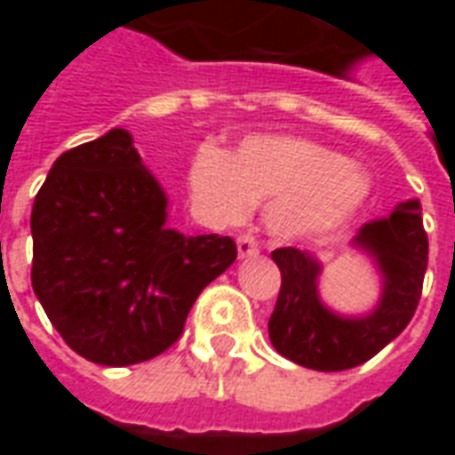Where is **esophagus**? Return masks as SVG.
I'll use <instances>...</instances> for the list:
<instances>
[{
    "instance_id": "esophagus-1",
    "label": "esophagus",
    "mask_w": 455,
    "mask_h": 455,
    "mask_svg": "<svg viewBox=\"0 0 455 455\" xmlns=\"http://www.w3.org/2000/svg\"><path fill=\"white\" fill-rule=\"evenodd\" d=\"M236 248H238V258L258 256V241L253 236H248V234L236 238Z\"/></svg>"
}]
</instances>
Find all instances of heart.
<instances>
[{
  "label": "heart",
  "instance_id": "1",
  "mask_svg": "<svg viewBox=\"0 0 455 455\" xmlns=\"http://www.w3.org/2000/svg\"><path fill=\"white\" fill-rule=\"evenodd\" d=\"M189 195L214 224H238L269 202L267 228L295 241L351 219L371 197L365 170L339 150L297 136H251L231 156L202 146L189 163Z\"/></svg>",
  "mask_w": 455,
  "mask_h": 455
}]
</instances>
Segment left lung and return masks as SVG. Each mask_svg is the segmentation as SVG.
<instances>
[{"mask_svg":"<svg viewBox=\"0 0 455 455\" xmlns=\"http://www.w3.org/2000/svg\"><path fill=\"white\" fill-rule=\"evenodd\" d=\"M353 243L375 258L385 277L380 302L365 316H339L324 307L316 292L322 266L312 253L292 246L270 253L283 285L267 334L297 365L322 372L355 368L397 339L417 312L429 260L419 202H400L390 217L365 224Z\"/></svg>","mask_w":455,"mask_h":455,"instance_id":"8db88e82","label":"left lung"}]
</instances>
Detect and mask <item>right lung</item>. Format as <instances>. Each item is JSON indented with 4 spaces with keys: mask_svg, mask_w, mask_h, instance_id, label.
I'll return each instance as SVG.
<instances>
[{
    "mask_svg": "<svg viewBox=\"0 0 455 455\" xmlns=\"http://www.w3.org/2000/svg\"><path fill=\"white\" fill-rule=\"evenodd\" d=\"M129 131L65 150L31 212V285L63 341L133 365L178 341L195 299L236 260L231 236H185Z\"/></svg>",
    "mask_w": 455,
    "mask_h": 455,
    "instance_id": "obj_1",
    "label": "right lung"
}]
</instances>
